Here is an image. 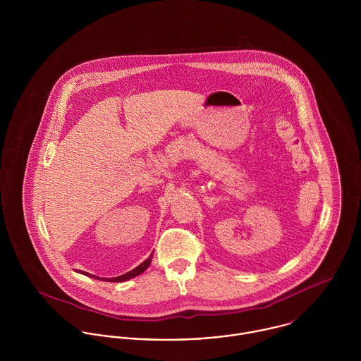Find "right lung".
Listing matches in <instances>:
<instances>
[{"label": "right lung", "instance_id": "right-lung-1", "mask_svg": "<svg viewBox=\"0 0 361 361\" xmlns=\"http://www.w3.org/2000/svg\"><path fill=\"white\" fill-rule=\"evenodd\" d=\"M152 258H153V255H150V257L147 258V259H145V261H143L140 265H137L135 269H132V271H129V272H126V274H123V275L115 276V278H100V276L92 275V274L85 272V271L80 272V274H83V275H86V276H90V278H94V279H100V281H104V282H125V281H129V279H132V278H135V276L143 274V272L149 268V265H150V262H152Z\"/></svg>", "mask_w": 361, "mask_h": 361}]
</instances>
